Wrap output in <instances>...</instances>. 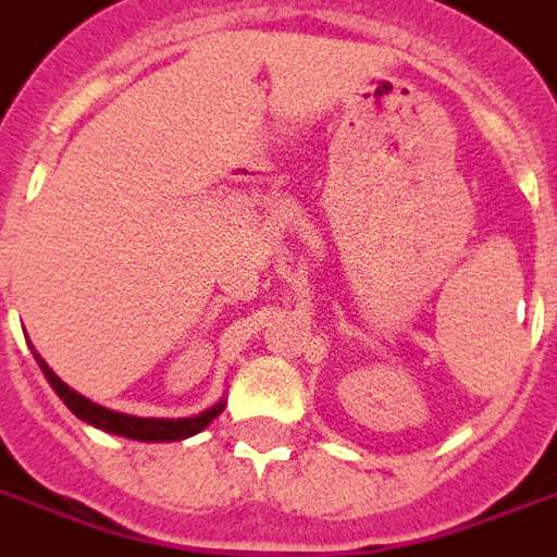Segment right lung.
Here are the masks:
<instances>
[{"instance_id": "1", "label": "right lung", "mask_w": 557, "mask_h": 557, "mask_svg": "<svg viewBox=\"0 0 557 557\" xmlns=\"http://www.w3.org/2000/svg\"><path fill=\"white\" fill-rule=\"evenodd\" d=\"M34 360L46 374V381L51 383V389L58 392L60 400L66 404L72 412H75L81 421L86 424L98 426L103 433H113V435H124V438H136V442H180V438H188V435L200 433L202 426H209L214 418L223 412V400L209 407L200 416L191 418H139V416H124V412H115V409H107L101 404H92L89 398H84L81 392L69 389L66 383L60 381L58 374L51 372L46 360H42L37 351H34Z\"/></svg>"}]
</instances>
